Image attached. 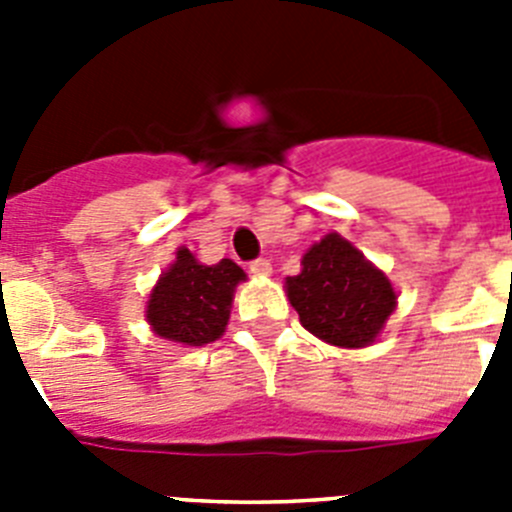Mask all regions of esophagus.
Returning a JSON list of instances; mask_svg holds the SVG:
<instances>
[{"label": "esophagus", "instance_id": "1", "mask_svg": "<svg viewBox=\"0 0 512 512\" xmlns=\"http://www.w3.org/2000/svg\"><path fill=\"white\" fill-rule=\"evenodd\" d=\"M248 269L253 271V274H271V264H269V259H253L251 264H248Z\"/></svg>", "mask_w": 512, "mask_h": 512}]
</instances>
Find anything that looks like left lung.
<instances>
[{"instance_id":"obj_1","label":"left lung","mask_w":512,"mask_h":512,"mask_svg":"<svg viewBox=\"0 0 512 512\" xmlns=\"http://www.w3.org/2000/svg\"><path fill=\"white\" fill-rule=\"evenodd\" d=\"M287 297L312 336L343 348L369 346L395 310L390 279L338 233L325 235L287 277Z\"/></svg>"}]
</instances>
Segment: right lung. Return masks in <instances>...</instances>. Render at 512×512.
<instances>
[{"label":"right lung","instance_id":"1","mask_svg":"<svg viewBox=\"0 0 512 512\" xmlns=\"http://www.w3.org/2000/svg\"><path fill=\"white\" fill-rule=\"evenodd\" d=\"M246 274L230 259L205 266L189 248L176 251V261L153 287L148 323L161 338L184 346H205L225 333L235 284Z\"/></svg>","mask_w":512,"mask_h":512}]
</instances>
